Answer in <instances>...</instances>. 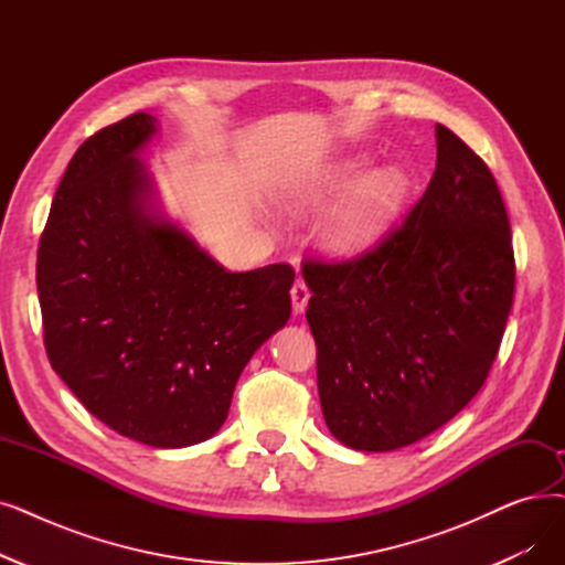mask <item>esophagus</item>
I'll list each match as a JSON object with an SVG mask.
<instances>
[{
  "mask_svg": "<svg viewBox=\"0 0 565 565\" xmlns=\"http://www.w3.org/2000/svg\"><path fill=\"white\" fill-rule=\"evenodd\" d=\"M309 298H311V292H309V288H307V284H305V281H296V284H292V288H290L292 311H296V313H302V311L307 309Z\"/></svg>",
  "mask_w": 565,
  "mask_h": 565,
  "instance_id": "1",
  "label": "esophagus"
}]
</instances>
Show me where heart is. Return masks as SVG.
<instances>
[{"label":"heart","instance_id":"heart-1","mask_svg":"<svg viewBox=\"0 0 565 565\" xmlns=\"http://www.w3.org/2000/svg\"><path fill=\"white\" fill-rule=\"evenodd\" d=\"M408 191L411 180L399 166L366 170L364 157H347L305 182L292 193L290 205L298 210L316 207L343 193L323 224L321 237L330 254L347 258L370 252L390 231L404 210Z\"/></svg>","mask_w":565,"mask_h":565}]
</instances>
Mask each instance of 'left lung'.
I'll list each match as a JSON object with an SVG mask.
<instances>
[{
	"mask_svg": "<svg viewBox=\"0 0 565 565\" xmlns=\"http://www.w3.org/2000/svg\"><path fill=\"white\" fill-rule=\"evenodd\" d=\"M302 277L330 434L362 452L415 444L478 395L501 347L514 256L494 175L436 125V170L402 228Z\"/></svg>",
	"mask_w": 565,
	"mask_h": 565,
	"instance_id": "8db88e82",
	"label": "left lung"
}]
</instances>
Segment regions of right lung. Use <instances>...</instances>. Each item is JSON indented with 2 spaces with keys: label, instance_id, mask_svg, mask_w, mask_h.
Returning a JSON list of instances; mask_svg holds the SVG:
<instances>
[{
  "label": "right lung",
  "instance_id": "add662e5",
  "mask_svg": "<svg viewBox=\"0 0 565 565\" xmlns=\"http://www.w3.org/2000/svg\"><path fill=\"white\" fill-rule=\"evenodd\" d=\"M129 115L66 166L39 242L45 353L83 406L152 448H186L228 418L252 355L290 318L286 263L228 273L159 210Z\"/></svg>",
  "mask_w": 565,
  "mask_h": 565
}]
</instances>
